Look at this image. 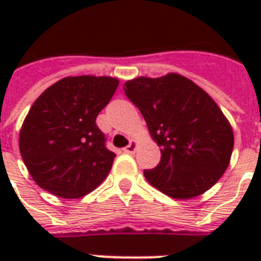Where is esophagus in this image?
Returning <instances> with one entry per match:
<instances>
[{
  "instance_id": "1",
  "label": "esophagus",
  "mask_w": 261,
  "mask_h": 261,
  "mask_svg": "<svg viewBox=\"0 0 261 261\" xmlns=\"http://www.w3.org/2000/svg\"><path fill=\"white\" fill-rule=\"evenodd\" d=\"M136 149H137V141L136 140H131L130 144L127 145L125 148H123V151H124L125 153H134L136 152Z\"/></svg>"
}]
</instances>
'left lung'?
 Segmentation results:
<instances>
[{"instance_id":"obj_1","label":"left lung","mask_w":261,"mask_h":261,"mask_svg":"<svg viewBox=\"0 0 261 261\" xmlns=\"http://www.w3.org/2000/svg\"><path fill=\"white\" fill-rule=\"evenodd\" d=\"M140 109L161 161L144 170L147 180L166 196L187 200L207 192L228 168L233 131L213 97L179 74L140 76L123 86Z\"/></svg>"}]
</instances>
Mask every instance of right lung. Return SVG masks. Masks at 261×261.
<instances>
[{
	"instance_id": "obj_1",
	"label": "right lung",
	"mask_w": 261,
	"mask_h": 261,
	"mask_svg": "<svg viewBox=\"0 0 261 261\" xmlns=\"http://www.w3.org/2000/svg\"><path fill=\"white\" fill-rule=\"evenodd\" d=\"M117 78L67 76L37 97L19 134V151L39 186L61 198H78L102 183L116 153L96 125L114 95Z\"/></svg>"
}]
</instances>
